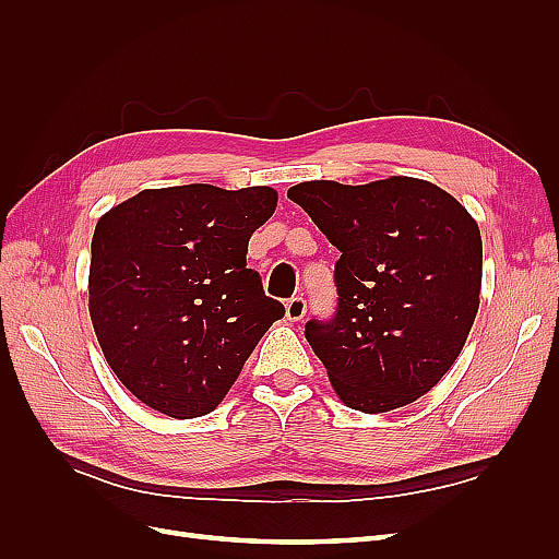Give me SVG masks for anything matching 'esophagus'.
Here are the masks:
<instances>
[{"label":"esophagus","mask_w":559,"mask_h":559,"mask_svg":"<svg viewBox=\"0 0 559 559\" xmlns=\"http://www.w3.org/2000/svg\"><path fill=\"white\" fill-rule=\"evenodd\" d=\"M306 312H308V300L302 298V296H296L292 300H286L284 314H286V319H289V321H300L302 317H306Z\"/></svg>","instance_id":"obj_1"}]
</instances>
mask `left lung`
<instances>
[{
    "label": "left lung",
    "mask_w": 559,
    "mask_h": 559,
    "mask_svg": "<svg viewBox=\"0 0 559 559\" xmlns=\"http://www.w3.org/2000/svg\"><path fill=\"white\" fill-rule=\"evenodd\" d=\"M341 251L333 319L306 337L337 399L361 413L403 408L441 382L480 306L483 240L436 183L302 181L286 193Z\"/></svg>",
    "instance_id": "obj_1"
}]
</instances>
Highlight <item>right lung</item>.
I'll list each match as a JSON object with an SVG mask.
<instances>
[{"mask_svg":"<svg viewBox=\"0 0 559 559\" xmlns=\"http://www.w3.org/2000/svg\"><path fill=\"white\" fill-rule=\"evenodd\" d=\"M277 191L212 183L146 189L99 216L88 310L116 378L177 419L212 413L238 380L280 300L247 267L251 233Z\"/></svg>","mask_w":559,"mask_h":559,"instance_id":"add662e5","label":"right lung"}]
</instances>
